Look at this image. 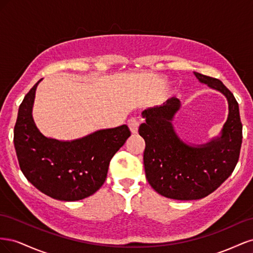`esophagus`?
Wrapping results in <instances>:
<instances>
[{
    "mask_svg": "<svg viewBox=\"0 0 253 253\" xmlns=\"http://www.w3.org/2000/svg\"><path fill=\"white\" fill-rule=\"evenodd\" d=\"M127 125H128V127H129V129H131V132L133 134H136L137 132H138V127H139L138 119L135 118V117H132L131 119L127 121Z\"/></svg>",
    "mask_w": 253,
    "mask_h": 253,
    "instance_id": "esophagus-1",
    "label": "esophagus"
}]
</instances>
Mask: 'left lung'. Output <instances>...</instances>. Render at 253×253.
<instances>
[{
  "instance_id": "obj_1",
  "label": "left lung",
  "mask_w": 253,
  "mask_h": 253,
  "mask_svg": "<svg viewBox=\"0 0 253 253\" xmlns=\"http://www.w3.org/2000/svg\"><path fill=\"white\" fill-rule=\"evenodd\" d=\"M200 82L225 95L229 115L220 136L205 144L182 141L173 126L179 99L172 97L142 112L139 135L145 141V176L157 193L178 201L201 200L215 191L233 172L240 157L242 122L239 103L220 80L195 73Z\"/></svg>"
}]
</instances>
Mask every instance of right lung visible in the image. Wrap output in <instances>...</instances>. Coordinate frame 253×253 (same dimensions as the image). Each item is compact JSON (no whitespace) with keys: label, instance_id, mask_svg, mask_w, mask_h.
Segmentation results:
<instances>
[{"label":"right lung","instance_id":"obj_1","mask_svg":"<svg viewBox=\"0 0 253 253\" xmlns=\"http://www.w3.org/2000/svg\"><path fill=\"white\" fill-rule=\"evenodd\" d=\"M41 80L23 99L14 126L13 143L21 171L38 190L55 200H83L103 185L112 157L131 132L122 125L72 141L44 136L32 114L36 88Z\"/></svg>","mask_w":253,"mask_h":253}]
</instances>
